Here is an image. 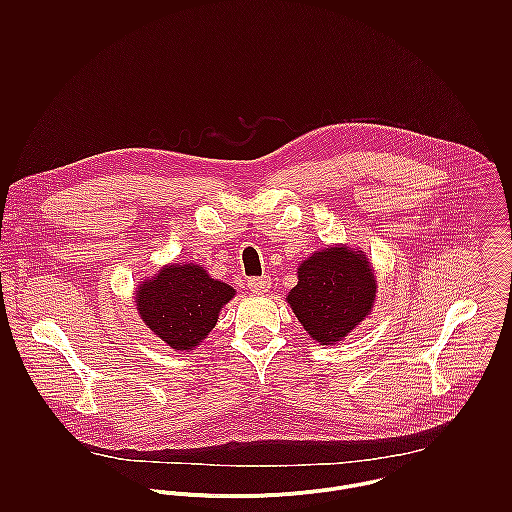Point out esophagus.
Listing matches in <instances>:
<instances>
[{"mask_svg":"<svg viewBox=\"0 0 512 512\" xmlns=\"http://www.w3.org/2000/svg\"><path fill=\"white\" fill-rule=\"evenodd\" d=\"M270 284H272L270 276H258V278H250V280H248V290H250V292L256 293L268 292V290H270Z\"/></svg>","mask_w":512,"mask_h":512,"instance_id":"obj_1","label":"esophagus"}]
</instances>
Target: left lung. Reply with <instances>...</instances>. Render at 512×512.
I'll use <instances>...</instances> for the list:
<instances>
[{"label":"left lung","instance_id":"8db88e82","mask_svg":"<svg viewBox=\"0 0 512 512\" xmlns=\"http://www.w3.org/2000/svg\"><path fill=\"white\" fill-rule=\"evenodd\" d=\"M297 286L288 295L295 317L319 343L347 337L374 303L376 282L365 254L347 248L315 252L297 270Z\"/></svg>","mask_w":512,"mask_h":512}]
</instances>
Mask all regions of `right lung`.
<instances>
[{
    "label": "right lung",
    "mask_w": 512,
    "mask_h": 512,
    "mask_svg": "<svg viewBox=\"0 0 512 512\" xmlns=\"http://www.w3.org/2000/svg\"><path fill=\"white\" fill-rule=\"evenodd\" d=\"M234 290L193 264L167 266L138 292L147 327L175 351L197 347L217 325L220 307Z\"/></svg>",
    "instance_id": "obj_1"
}]
</instances>
